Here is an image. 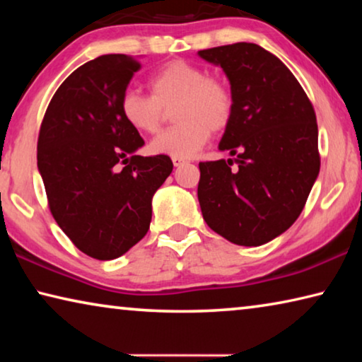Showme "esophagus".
Masks as SVG:
<instances>
[{"mask_svg": "<svg viewBox=\"0 0 362 362\" xmlns=\"http://www.w3.org/2000/svg\"><path fill=\"white\" fill-rule=\"evenodd\" d=\"M173 163H174L175 168H180V166H183V164H185L187 161H185V159H180V158H173Z\"/></svg>", "mask_w": 362, "mask_h": 362, "instance_id": "esophagus-1", "label": "esophagus"}]
</instances>
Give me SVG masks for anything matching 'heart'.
I'll use <instances>...</instances> for the list:
<instances>
[{"mask_svg": "<svg viewBox=\"0 0 362 362\" xmlns=\"http://www.w3.org/2000/svg\"><path fill=\"white\" fill-rule=\"evenodd\" d=\"M151 95L136 89L122 93L119 110L124 121L142 134L159 129L164 110L177 102L170 127L150 142L155 155L189 159L198 155L209 140L211 131L225 129L233 116L235 99L231 89L217 78L207 76L198 65L174 60L161 66L148 81Z\"/></svg>", "mask_w": 362, "mask_h": 362, "instance_id": "obj_1", "label": "heart"}]
</instances>
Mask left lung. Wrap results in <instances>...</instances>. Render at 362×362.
<instances>
[{
    "mask_svg": "<svg viewBox=\"0 0 362 362\" xmlns=\"http://www.w3.org/2000/svg\"><path fill=\"white\" fill-rule=\"evenodd\" d=\"M198 56L223 70L235 99L220 151L199 163L198 199L206 223L238 246H262L296 222L320 174L313 105L291 70L254 42Z\"/></svg>",
    "mask_w": 362,
    "mask_h": 362,
    "instance_id": "obj_1",
    "label": "left lung"
}]
</instances>
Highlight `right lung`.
I'll return each instance as SVG.
<instances>
[{
    "label": "right lung",
    "instance_id": "right-lung-1",
    "mask_svg": "<svg viewBox=\"0 0 362 362\" xmlns=\"http://www.w3.org/2000/svg\"><path fill=\"white\" fill-rule=\"evenodd\" d=\"M139 69L124 54L79 66L54 94L38 137L52 216L97 260L118 259L146 235L153 196L174 168L166 155H137L144 139L121 115V95Z\"/></svg>",
    "mask_w": 362,
    "mask_h": 362
}]
</instances>
